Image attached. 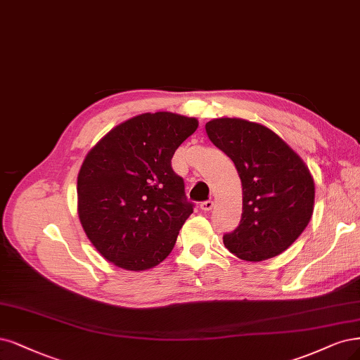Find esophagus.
Listing matches in <instances>:
<instances>
[{
    "label": "esophagus",
    "instance_id": "34e87169",
    "mask_svg": "<svg viewBox=\"0 0 360 360\" xmlns=\"http://www.w3.org/2000/svg\"><path fill=\"white\" fill-rule=\"evenodd\" d=\"M214 207V202L213 201H204V202H201V210H202V212H210V210H212Z\"/></svg>",
    "mask_w": 360,
    "mask_h": 360
}]
</instances>
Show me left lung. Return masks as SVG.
<instances>
[{
	"mask_svg": "<svg viewBox=\"0 0 360 360\" xmlns=\"http://www.w3.org/2000/svg\"><path fill=\"white\" fill-rule=\"evenodd\" d=\"M208 139L237 167L243 184L240 226L223 235L247 262L283 253L304 232L314 210V179L302 158L269 128L238 117L207 122Z\"/></svg>",
	"mask_w": 360,
	"mask_h": 360,
	"instance_id": "8db88e82",
	"label": "left lung"
}]
</instances>
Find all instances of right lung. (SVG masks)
I'll return each mask as SVG.
<instances>
[{"mask_svg":"<svg viewBox=\"0 0 360 360\" xmlns=\"http://www.w3.org/2000/svg\"><path fill=\"white\" fill-rule=\"evenodd\" d=\"M198 120L169 111L115 127L86 155L77 176V213L103 257L128 271L159 265L174 249L193 204L171 168Z\"/></svg>","mask_w":360,"mask_h":360,"instance_id":"obj_1","label":"right lung"}]
</instances>
